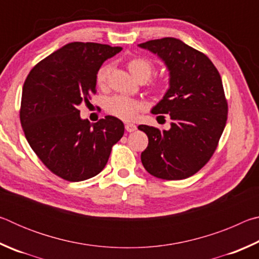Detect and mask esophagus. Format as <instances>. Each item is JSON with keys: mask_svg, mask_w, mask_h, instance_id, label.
<instances>
[{"mask_svg": "<svg viewBox=\"0 0 259 259\" xmlns=\"http://www.w3.org/2000/svg\"><path fill=\"white\" fill-rule=\"evenodd\" d=\"M136 129H137V126H136V124H134V123H125V130L128 131V133H133V131H135Z\"/></svg>", "mask_w": 259, "mask_h": 259, "instance_id": "1", "label": "esophagus"}]
</instances>
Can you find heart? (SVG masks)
I'll use <instances>...</instances> for the list:
<instances>
[{
	"label": "heart",
	"instance_id": "obj_1",
	"mask_svg": "<svg viewBox=\"0 0 259 259\" xmlns=\"http://www.w3.org/2000/svg\"><path fill=\"white\" fill-rule=\"evenodd\" d=\"M126 66H128L129 72L133 74V76L137 78L138 81H146L147 78H150L152 73L154 72V65H153L150 59L144 58V57H135V58H131L128 61V64H126ZM108 65H104V66L99 68L97 73L98 84H104L108 75ZM153 87L156 90H163L166 87V83L164 81H157ZM140 108H142V105L137 100L125 97V96H114V97L107 99L106 102V111L109 114H112V115L117 116L123 120H133L137 115Z\"/></svg>",
	"mask_w": 259,
	"mask_h": 259
}]
</instances>
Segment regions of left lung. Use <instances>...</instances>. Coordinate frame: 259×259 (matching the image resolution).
<instances>
[{
  "label": "left lung",
  "mask_w": 259,
  "mask_h": 259,
  "mask_svg": "<svg viewBox=\"0 0 259 259\" xmlns=\"http://www.w3.org/2000/svg\"><path fill=\"white\" fill-rule=\"evenodd\" d=\"M138 47L156 55L169 71V89L151 112L168 114L172 120L169 130L138 126L148 137L142 163L157 178L185 179L210 160L224 131L227 102L221 75L207 56L178 38Z\"/></svg>",
  "instance_id": "left-lung-1"
}]
</instances>
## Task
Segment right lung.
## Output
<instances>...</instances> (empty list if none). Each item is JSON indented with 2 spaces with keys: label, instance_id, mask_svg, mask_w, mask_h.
<instances>
[{
  "label": "right lung",
  "instance_id": "right-lung-1",
  "mask_svg": "<svg viewBox=\"0 0 259 259\" xmlns=\"http://www.w3.org/2000/svg\"><path fill=\"white\" fill-rule=\"evenodd\" d=\"M121 47L72 42L41 60L23 87L20 122L29 146L45 165L68 182L95 177L106 165L124 124L107 115L82 120L78 106L96 93L97 73Z\"/></svg>",
  "mask_w": 259,
  "mask_h": 259
}]
</instances>
